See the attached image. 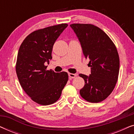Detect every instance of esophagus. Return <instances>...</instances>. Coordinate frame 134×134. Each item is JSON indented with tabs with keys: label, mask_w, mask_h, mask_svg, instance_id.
<instances>
[{
	"label": "esophagus",
	"mask_w": 134,
	"mask_h": 134,
	"mask_svg": "<svg viewBox=\"0 0 134 134\" xmlns=\"http://www.w3.org/2000/svg\"><path fill=\"white\" fill-rule=\"evenodd\" d=\"M68 76H69V77L71 79H73V78L76 77V76H77V74H72V73H69Z\"/></svg>",
	"instance_id": "obj_1"
}]
</instances>
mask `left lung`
Instances as JSON below:
<instances>
[{
	"mask_svg": "<svg viewBox=\"0 0 134 134\" xmlns=\"http://www.w3.org/2000/svg\"><path fill=\"white\" fill-rule=\"evenodd\" d=\"M74 30L81 44L85 58L90 60V76L80 74L85 85L80 90L84 99L98 103L107 98L116 85L120 70L118 51L109 36L92 24H72Z\"/></svg>",
	"mask_w": 134,
	"mask_h": 134,
	"instance_id": "left-lung-1",
	"label": "left lung"
}]
</instances>
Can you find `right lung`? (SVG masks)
Returning <instances> with one entry per match:
<instances>
[{
    "instance_id": "1",
    "label": "right lung",
    "mask_w": 134,
    "mask_h": 134,
    "mask_svg": "<svg viewBox=\"0 0 134 134\" xmlns=\"http://www.w3.org/2000/svg\"><path fill=\"white\" fill-rule=\"evenodd\" d=\"M68 25L61 24L34 31L18 51L16 71L19 83L27 94L41 105L55 102L68 80L67 72L46 70L45 66L52 59L55 42Z\"/></svg>"
}]
</instances>
